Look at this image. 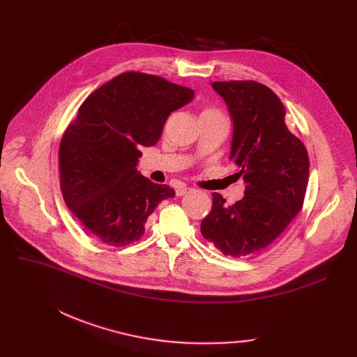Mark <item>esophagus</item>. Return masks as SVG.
I'll list each match as a JSON object with an SVG mask.
<instances>
[{
    "instance_id": "esophagus-1",
    "label": "esophagus",
    "mask_w": 357,
    "mask_h": 357,
    "mask_svg": "<svg viewBox=\"0 0 357 357\" xmlns=\"http://www.w3.org/2000/svg\"><path fill=\"white\" fill-rule=\"evenodd\" d=\"M188 192H191V188H188V186H179V188H176V197H183Z\"/></svg>"
}]
</instances>
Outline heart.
Segmentation results:
<instances>
[{
  "label": "heart",
  "mask_w": 357,
  "mask_h": 357,
  "mask_svg": "<svg viewBox=\"0 0 357 357\" xmlns=\"http://www.w3.org/2000/svg\"><path fill=\"white\" fill-rule=\"evenodd\" d=\"M204 112H214V114H221L220 111H217V109H214V108H208V109H205Z\"/></svg>",
  "instance_id": "1"
}]
</instances>
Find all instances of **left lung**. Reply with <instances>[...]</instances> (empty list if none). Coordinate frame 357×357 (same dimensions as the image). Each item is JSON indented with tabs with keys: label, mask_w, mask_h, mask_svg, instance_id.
Instances as JSON below:
<instances>
[{
	"label": "left lung",
	"mask_w": 357,
	"mask_h": 357,
	"mask_svg": "<svg viewBox=\"0 0 357 357\" xmlns=\"http://www.w3.org/2000/svg\"><path fill=\"white\" fill-rule=\"evenodd\" d=\"M233 117L230 159L246 182L233 205L218 192L201 222L204 238L226 256L241 257L266 249L301 211L310 176L304 143L285 124V107L256 81L214 82Z\"/></svg>",
	"instance_id": "left-lung-1"
}]
</instances>
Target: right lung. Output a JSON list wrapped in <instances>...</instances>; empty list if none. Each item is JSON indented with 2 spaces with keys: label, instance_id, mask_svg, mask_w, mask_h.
Returning <instances> with one entry per match:
<instances>
[{
  "label": "right lung",
  "instance_id": "right-lung-1",
  "mask_svg": "<svg viewBox=\"0 0 357 357\" xmlns=\"http://www.w3.org/2000/svg\"><path fill=\"white\" fill-rule=\"evenodd\" d=\"M194 91L143 72H124L93 91L59 144L61 191L68 208L104 245L144 234L158 205L175 191L137 172L142 146H155L172 111Z\"/></svg>",
  "mask_w": 357,
  "mask_h": 357
}]
</instances>
